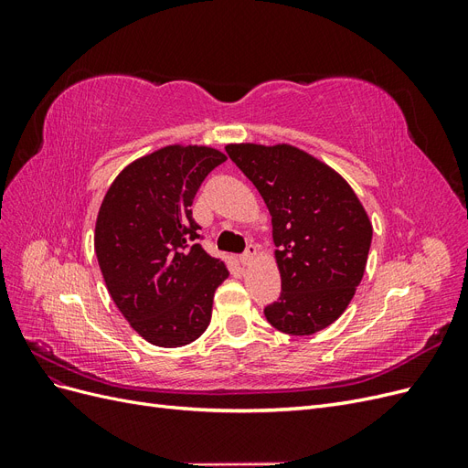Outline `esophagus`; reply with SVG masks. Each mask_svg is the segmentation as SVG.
<instances>
[{"label": "esophagus", "instance_id": "esophagus-1", "mask_svg": "<svg viewBox=\"0 0 468 468\" xmlns=\"http://www.w3.org/2000/svg\"><path fill=\"white\" fill-rule=\"evenodd\" d=\"M256 258H258V248L253 246V244H250L248 250L242 253V256H239V263H242V265H251Z\"/></svg>", "mask_w": 468, "mask_h": 468}]
</instances>
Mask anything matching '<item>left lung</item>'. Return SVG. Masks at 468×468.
Instances as JSON below:
<instances>
[{
  "label": "left lung",
  "mask_w": 468,
  "mask_h": 468,
  "mask_svg": "<svg viewBox=\"0 0 468 468\" xmlns=\"http://www.w3.org/2000/svg\"><path fill=\"white\" fill-rule=\"evenodd\" d=\"M230 160L258 187L273 224L281 296L265 306L282 334L328 328L365 273L373 224L335 169L291 144H229Z\"/></svg>",
  "instance_id": "left-lung-1"
}]
</instances>
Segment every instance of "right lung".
<instances>
[{
	"mask_svg": "<svg viewBox=\"0 0 468 468\" xmlns=\"http://www.w3.org/2000/svg\"><path fill=\"white\" fill-rule=\"evenodd\" d=\"M226 162L210 146L172 144L126 165L95 222V253L107 291L133 330L158 347L195 342L229 277L197 239L191 205L205 177Z\"/></svg>",
	"mask_w": 468,
	"mask_h": 468,
	"instance_id": "obj_1",
	"label": "right lung"
}]
</instances>
